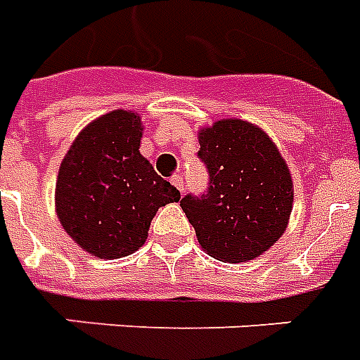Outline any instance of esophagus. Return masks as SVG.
<instances>
[{"mask_svg":"<svg viewBox=\"0 0 360 360\" xmlns=\"http://www.w3.org/2000/svg\"><path fill=\"white\" fill-rule=\"evenodd\" d=\"M172 185H174L179 192L185 191V181H183V177H181V175H174V177H172Z\"/></svg>","mask_w":360,"mask_h":360,"instance_id":"esophagus-1","label":"esophagus"}]
</instances>
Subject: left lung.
I'll list each match as a JSON object with an SVG mask.
<instances>
[{"mask_svg": "<svg viewBox=\"0 0 360 360\" xmlns=\"http://www.w3.org/2000/svg\"><path fill=\"white\" fill-rule=\"evenodd\" d=\"M198 158L207 168V192L181 198L198 243L220 262L262 256L284 233L293 205L278 149L254 124L222 120L200 132Z\"/></svg>", "mask_w": 360, "mask_h": 360, "instance_id": "8db88e82", "label": "left lung"}]
</instances>
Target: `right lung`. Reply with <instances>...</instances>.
I'll return each mask as SVG.
<instances>
[{"instance_id": "obj_1", "label": "right lung", "mask_w": 360, "mask_h": 360, "mask_svg": "<svg viewBox=\"0 0 360 360\" xmlns=\"http://www.w3.org/2000/svg\"><path fill=\"white\" fill-rule=\"evenodd\" d=\"M140 115L115 110L82 130L59 166L56 209L72 239L103 259L129 256L147 239L158 207L181 192L140 155Z\"/></svg>"}]
</instances>
